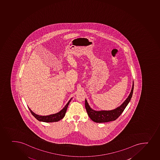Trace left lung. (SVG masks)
Listing matches in <instances>:
<instances>
[{
    "instance_id": "obj_1",
    "label": "left lung",
    "mask_w": 160,
    "mask_h": 160,
    "mask_svg": "<svg viewBox=\"0 0 160 160\" xmlns=\"http://www.w3.org/2000/svg\"><path fill=\"white\" fill-rule=\"evenodd\" d=\"M133 89H134V82L131 91L129 96L126 98V100L123 102L121 106L118 107L115 109L111 111H95L92 109L89 106L88 101L85 99V108L86 111L89 118L92 121L96 123H105L108 122L115 121L119 117L122 113H123L125 108H126L128 103L130 102L133 95Z\"/></svg>"
}]
</instances>
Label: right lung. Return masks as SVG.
Returning <instances> with one entry per match:
<instances>
[{"label": "right lung", "instance_id": "obj_1", "mask_svg": "<svg viewBox=\"0 0 160 160\" xmlns=\"http://www.w3.org/2000/svg\"><path fill=\"white\" fill-rule=\"evenodd\" d=\"M72 99V98L68 101V102L67 103V104L65 106L62 108L61 111L59 112L58 113H56L54 114L49 115H47V116H41L39 115L36 114L35 113H34L31 109L29 108V109L30 111V112L32 113V114L35 117V118L38 120L39 121L44 122H58L60 121L61 119H62V118H64V116L65 115L66 112L67 111L68 106L69 105V102H71V100Z\"/></svg>", "mask_w": 160, "mask_h": 160}]
</instances>
